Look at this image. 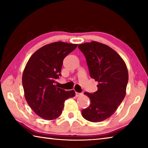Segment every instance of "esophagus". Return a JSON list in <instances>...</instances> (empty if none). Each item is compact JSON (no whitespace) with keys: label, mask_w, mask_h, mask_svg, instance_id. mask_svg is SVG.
Returning <instances> with one entry per match:
<instances>
[{"label":"esophagus","mask_w":148,"mask_h":148,"mask_svg":"<svg viewBox=\"0 0 148 148\" xmlns=\"http://www.w3.org/2000/svg\"><path fill=\"white\" fill-rule=\"evenodd\" d=\"M81 95H82V93H79V92H76V97H79L81 96Z\"/></svg>","instance_id":"34e87169"}]
</instances>
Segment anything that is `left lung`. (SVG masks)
Masks as SVG:
<instances>
[{
	"instance_id": "left-lung-1",
	"label": "left lung",
	"mask_w": 148,
	"mask_h": 148,
	"mask_svg": "<svg viewBox=\"0 0 148 148\" xmlns=\"http://www.w3.org/2000/svg\"><path fill=\"white\" fill-rule=\"evenodd\" d=\"M78 47L86 57L90 76L99 83L96 92L84 93L91 103L82 110V116L89 121L101 122L112 116L124 99L128 70L119 55L106 44L92 41Z\"/></svg>"
}]
</instances>
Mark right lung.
I'll use <instances>...</instances> for the list:
<instances>
[{
	"instance_id": "obj_1",
	"label": "right lung",
	"mask_w": 148,
	"mask_h": 148,
	"mask_svg": "<svg viewBox=\"0 0 148 148\" xmlns=\"http://www.w3.org/2000/svg\"><path fill=\"white\" fill-rule=\"evenodd\" d=\"M77 44L56 42L45 45L32 55L23 72L25 98L31 109L42 119L53 120L61 114L65 100L75 91H65L54 85L61 76L64 57Z\"/></svg>"
}]
</instances>
